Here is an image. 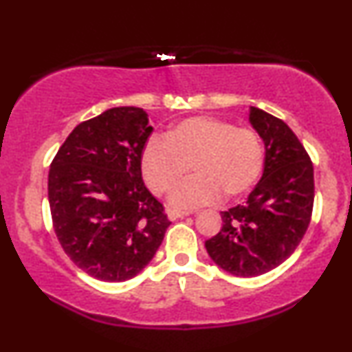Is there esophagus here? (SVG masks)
Listing matches in <instances>:
<instances>
[{"mask_svg":"<svg viewBox=\"0 0 352 352\" xmlns=\"http://www.w3.org/2000/svg\"><path fill=\"white\" fill-rule=\"evenodd\" d=\"M190 213L188 210H168V218L170 220H177V218H184V217H188Z\"/></svg>","mask_w":352,"mask_h":352,"instance_id":"obj_1","label":"esophagus"}]
</instances>
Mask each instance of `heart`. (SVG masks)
Masks as SVG:
<instances>
[{
	"label": "heart",
	"mask_w": 352,
	"mask_h": 352,
	"mask_svg": "<svg viewBox=\"0 0 352 352\" xmlns=\"http://www.w3.org/2000/svg\"><path fill=\"white\" fill-rule=\"evenodd\" d=\"M192 165L195 177L173 190L177 207L212 204L223 193L232 200L245 195L260 179L265 145L254 129L236 127L218 117H188L173 124L165 140L145 144L140 167L148 188L157 195L170 192Z\"/></svg>",
	"instance_id": "obj_1"
}]
</instances>
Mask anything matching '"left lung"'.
<instances>
[{
    "mask_svg": "<svg viewBox=\"0 0 352 352\" xmlns=\"http://www.w3.org/2000/svg\"><path fill=\"white\" fill-rule=\"evenodd\" d=\"M250 124L265 144L261 180L243 205L221 212L220 232L205 241L215 263L235 276L272 272L305 236L314 204L313 162L281 119L250 107Z\"/></svg>",
    "mask_w": 352,
    "mask_h": 352,
    "instance_id": "left-lung-1",
    "label": "left lung"
}]
</instances>
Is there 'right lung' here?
Segmentation results:
<instances>
[{
	"label": "right lung",
	"mask_w": 352,
	"mask_h": 352,
	"mask_svg": "<svg viewBox=\"0 0 352 352\" xmlns=\"http://www.w3.org/2000/svg\"><path fill=\"white\" fill-rule=\"evenodd\" d=\"M152 131L144 109H107L80 122L51 164L56 236L74 265L98 280L139 274L170 225L142 180L140 157Z\"/></svg>",
	"instance_id": "1"
}]
</instances>
